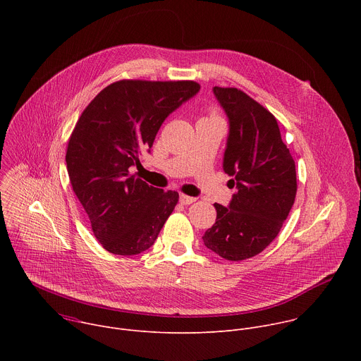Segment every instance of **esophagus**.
<instances>
[{"label": "esophagus", "instance_id": "34e87169", "mask_svg": "<svg viewBox=\"0 0 361 361\" xmlns=\"http://www.w3.org/2000/svg\"><path fill=\"white\" fill-rule=\"evenodd\" d=\"M195 201V198L194 197H190V195H184V194H181L180 195V202L181 204H185V205H188V204H192Z\"/></svg>", "mask_w": 361, "mask_h": 361}]
</instances>
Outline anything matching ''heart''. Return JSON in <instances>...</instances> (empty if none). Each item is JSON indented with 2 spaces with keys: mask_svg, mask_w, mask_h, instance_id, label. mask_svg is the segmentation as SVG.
I'll return each mask as SVG.
<instances>
[{
  "mask_svg": "<svg viewBox=\"0 0 361 361\" xmlns=\"http://www.w3.org/2000/svg\"><path fill=\"white\" fill-rule=\"evenodd\" d=\"M212 117H216V116H212Z\"/></svg>",
  "mask_w": 361,
  "mask_h": 361,
  "instance_id": "heart-1",
  "label": "heart"
}]
</instances>
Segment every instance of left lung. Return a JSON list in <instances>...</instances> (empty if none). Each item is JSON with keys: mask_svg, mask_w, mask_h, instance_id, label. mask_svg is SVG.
<instances>
[{"mask_svg": "<svg viewBox=\"0 0 361 361\" xmlns=\"http://www.w3.org/2000/svg\"><path fill=\"white\" fill-rule=\"evenodd\" d=\"M230 123L223 169L237 192L204 233L205 247L230 262L262 252L280 233L297 192L295 164L276 117L238 88H213Z\"/></svg>", "mask_w": 361, "mask_h": 361, "instance_id": "left-lung-1", "label": "left lung"}]
</instances>
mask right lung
<instances>
[{"instance_id":"obj_1","label":"right lung","mask_w":361,"mask_h":361,"mask_svg":"<svg viewBox=\"0 0 361 361\" xmlns=\"http://www.w3.org/2000/svg\"><path fill=\"white\" fill-rule=\"evenodd\" d=\"M200 91L195 81L121 80L99 91L68 140L66 163L92 233L107 251L149 248L178 202L130 169L149 151L164 120Z\"/></svg>"}]
</instances>
